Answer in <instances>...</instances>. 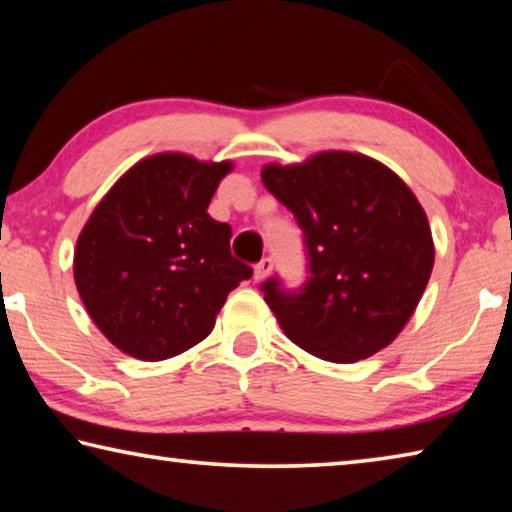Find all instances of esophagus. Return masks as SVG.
Segmentation results:
<instances>
[{
	"instance_id": "obj_1",
	"label": "esophagus",
	"mask_w": 512,
	"mask_h": 512,
	"mask_svg": "<svg viewBox=\"0 0 512 512\" xmlns=\"http://www.w3.org/2000/svg\"><path fill=\"white\" fill-rule=\"evenodd\" d=\"M271 271H273V259L271 257H264L262 262L255 264V282L266 280V277L271 275Z\"/></svg>"
}]
</instances>
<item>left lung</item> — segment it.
<instances>
[{"instance_id":"obj_1","label":"left lung","mask_w":512,"mask_h":512,"mask_svg":"<svg viewBox=\"0 0 512 512\" xmlns=\"http://www.w3.org/2000/svg\"><path fill=\"white\" fill-rule=\"evenodd\" d=\"M262 183L305 232L307 282L262 284L280 327L302 350L354 363L409 323L433 268L427 214L400 176L361 153L325 151L266 164Z\"/></svg>"}]
</instances>
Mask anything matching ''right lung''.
<instances>
[{"instance_id":"obj_1","label":"right lung","mask_w":512,"mask_h":512,"mask_svg":"<svg viewBox=\"0 0 512 512\" xmlns=\"http://www.w3.org/2000/svg\"><path fill=\"white\" fill-rule=\"evenodd\" d=\"M232 162L158 153L121 176L85 223L74 280L103 336L142 361L201 343L253 268L230 253L232 228L207 214Z\"/></svg>"}]
</instances>
